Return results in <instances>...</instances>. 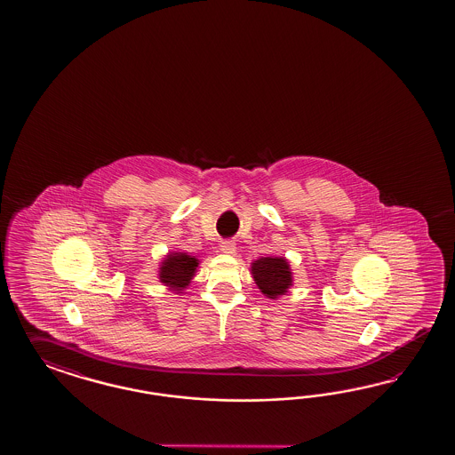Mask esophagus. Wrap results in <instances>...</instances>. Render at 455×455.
<instances>
[{
  "mask_svg": "<svg viewBox=\"0 0 455 455\" xmlns=\"http://www.w3.org/2000/svg\"><path fill=\"white\" fill-rule=\"evenodd\" d=\"M220 250L223 253H227V255H234L236 248H235V243L232 240H225V242L220 243Z\"/></svg>",
  "mask_w": 455,
  "mask_h": 455,
  "instance_id": "1",
  "label": "esophagus"
}]
</instances>
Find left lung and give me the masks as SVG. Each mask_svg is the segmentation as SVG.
I'll use <instances>...</instances> for the list:
<instances>
[{"mask_svg": "<svg viewBox=\"0 0 455 455\" xmlns=\"http://www.w3.org/2000/svg\"><path fill=\"white\" fill-rule=\"evenodd\" d=\"M251 275L265 297L275 300L291 287V270L283 257H262L251 262Z\"/></svg>", "mask_w": 455, "mask_h": 455, "instance_id": "1", "label": "left lung"}]
</instances>
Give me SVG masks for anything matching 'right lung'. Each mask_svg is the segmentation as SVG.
Here are the masks:
<instances>
[{"label":"right lung","mask_w":455,"mask_h":455,"mask_svg":"<svg viewBox=\"0 0 455 455\" xmlns=\"http://www.w3.org/2000/svg\"><path fill=\"white\" fill-rule=\"evenodd\" d=\"M196 267L198 260L192 255H187L183 251H170L160 265L158 278L168 289L175 290V293H181V290L190 285Z\"/></svg>","instance_id":"obj_1"}]
</instances>
